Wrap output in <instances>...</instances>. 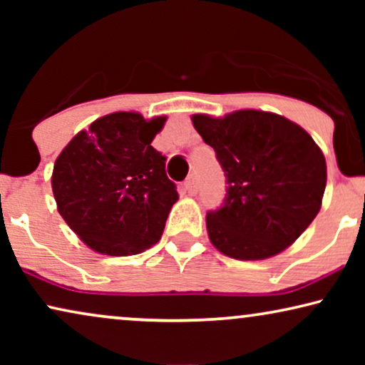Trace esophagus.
Masks as SVG:
<instances>
[{"mask_svg":"<svg viewBox=\"0 0 365 365\" xmlns=\"http://www.w3.org/2000/svg\"><path fill=\"white\" fill-rule=\"evenodd\" d=\"M184 189H186L189 194L197 192V181H196V176H194V174H191V176L184 181Z\"/></svg>","mask_w":365,"mask_h":365,"instance_id":"34e87169","label":"esophagus"}]
</instances>
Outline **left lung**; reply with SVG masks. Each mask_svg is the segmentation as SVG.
Instances as JSON below:
<instances>
[{"mask_svg":"<svg viewBox=\"0 0 365 365\" xmlns=\"http://www.w3.org/2000/svg\"><path fill=\"white\" fill-rule=\"evenodd\" d=\"M192 124L214 151L226 197L209 211V239L239 261L276 256L309 227L321 209L327 168L301 126L279 114L244 109L216 119L194 114Z\"/></svg>","mask_w":365,"mask_h":365,"instance_id":"obj_1","label":"left lung"}]
</instances>
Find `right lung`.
<instances>
[{
  "label": "right lung",
  "instance_id": "right-lung-1",
  "mask_svg": "<svg viewBox=\"0 0 365 365\" xmlns=\"http://www.w3.org/2000/svg\"><path fill=\"white\" fill-rule=\"evenodd\" d=\"M164 123V116L108 114L78 133L54 163L58 211L94 251L129 256L161 239L178 201L166 156L151 146Z\"/></svg>",
  "mask_w": 365,
  "mask_h": 365
}]
</instances>
